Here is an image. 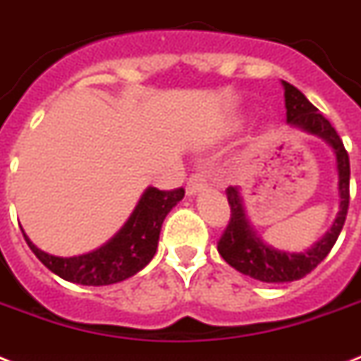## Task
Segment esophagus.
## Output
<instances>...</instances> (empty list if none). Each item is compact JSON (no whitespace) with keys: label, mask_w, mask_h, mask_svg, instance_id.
<instances>
[{"label":"esophagus","mask_w":361,"mask_h":361,"mask_svg":"<svg viewBox=\"0 0 361 361\" xmlns=\"http://www.w3.org/2000/svg\"><path fill=\"white\" fill-rule=\"evenodd\" d=\"M206 185H208V181H206V176H204V172L197 170L195 174L189 176L185 191H187V195H189V197H192V195H197V192H200L202 189H206Z\"/></svg>","instance_id":"obj_1"}]
</instances>
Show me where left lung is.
I'll return each instance as SVG.
<instances>
[{"mask_svg":"<svg viewBox=\"0 0 361 361\" xmlns=\"http://www.w3.org/2000/svg\"><path fill=\"white\" fill-rule=\"evenodd\" d=\"M285 87V106H286V121L290 127L302 129L309 135L320 136L334 147L337 159V174H339V214H337L334 225L326 236L317 241L311 249L303 252H286L266 245L260 238L255 234L252 226L249 225L243 200L240 197L238 187L226 189V198L231 204V219L226 225L223 236L217 241V251L232 268L238 269L240 274L249 275L252 279L262 281V283H290L298 281L311 274L319 266L331 247L336 245L337 238L341 234L345 219L348 212V183H350V161L348 153L343 146V140L337 135V130L331 123L320 114L319 109L309 103L307 97L303 95L298 87L283 80Z\"/></svg>","mask_w":361,"mask_h":361,"instance_id":"8db88e82","label":"left lung"}]
</instances>
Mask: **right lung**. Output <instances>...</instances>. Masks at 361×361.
Returning a JSON list of instances; mask_svg holds the SVG:
<instances>
[{"instance_id": "obj_1", "label": "right lung", "mask_w": 361, "mask_h": 361, "mask_svg": "<svg viewBox=\"0 0 361 361\" xmlns=\"http://www.w3.org/2000/svg\"><path fill=\"white\" fill-rule=\"evenodd\" d=\"M183 195V187L172 191H159L157 187L146 189L123 228L109 243L80 257L63 258L48 255L33 245L24 231L22 234L35 257L61 279L86 286L114 285L138 274L152 260L157 251L159 232L164 217Z\"/></svg>"}]
</instances>
